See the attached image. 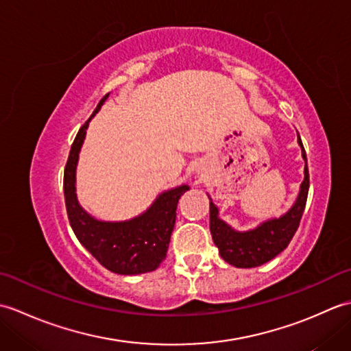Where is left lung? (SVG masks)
Listing matches in <instances>:
<instances>
[{
    "instance_id": "1",
    "label": "left lung",
    "mask_w": 351,
    "mask_h": 351,
    "mask_svg": "<svg viewBox=\"0 0 351 351\" xmlns=\"http://www.w3.org/2000/svg\"><path fill=\"white\" fill-rule=\"evenodd\" d=\"M299 145L303 149V158L306 161L303 143L299 136ZM309 191L308 162L304 166V180L300 185V193L294 206L279 219L268 220L247 232H237L225 221L219 219V210L210 202V230L214 244L219 247L221 258L228 264L238 268H252L263 265L287 249L291 238L294 237L302 215L306 206Z\"/></svg>"
}]
</instances>
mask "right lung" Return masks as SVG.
Returning <instances> with one entry per match:
<instances>
[{"label": "right lung", "instance_id": "obj_1", "mask_svg": "<svg viewBox=\"0 0 351 351\" xmlns=\"http://www.w3.org/2000/svg\"><path fill=\"white\" fill-rule=\"evenodd\" d=\"M107 98L108 93L99 101L93 114ZM90 119H87L86 123L81 126L73 140L63 176L64 204L73 234L98 259V263L110 271L117 274L154 271L166 259L170 235L176 220L178 200L189 187L181 185L162 193L145 214L128 221L111 223L90 217L78 205L75 196V167Z\"/></svg>", "mask_w": 351, "mask_h": 351}]
</instances>
